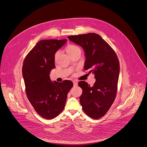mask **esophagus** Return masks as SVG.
Segmentation results:
<instances>
[{
  "label": "esophagus",
  "instance_id": "34e87169",
  "mask_svg": "<svg viewBox=\"0 0 147 147\" xmlns=\"http://www.w3.org/2000/svg\"><path fill=\"white\" fill-rule=\"evenodd\" d=\"M73 85H74V86H77L78 85V82L77 81H76V80L73 81Z\"/></svg>",
  "mask_w": 147,
  "mask_h": 147
}]
</instances>
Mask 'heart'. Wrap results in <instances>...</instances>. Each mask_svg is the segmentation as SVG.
Wrapping results in <instances>:
<instances>
[{
    "label": "heart",
    "mask_w": 147,
    "mask_h": 147,
    "mask_svg": "<svg viewBox=\"0 0 147 147\" xmlns=\"http://www.w3.org/2000/svg\"><path fill=\"white\" fill-rule=\"evenodd\" d=\"M65 50L67 53L71 56L77 53H81V49H80L79 47H78L77 45H68L66 48H65ZM59 51H57L55 55V59H56L58 56L59 55Z\"/></svg>",
    "instance_id": "b5f03b06"
}]
</instances>
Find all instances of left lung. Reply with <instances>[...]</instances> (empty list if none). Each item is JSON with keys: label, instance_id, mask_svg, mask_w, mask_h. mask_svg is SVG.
Returning <instances> with one entry per match:
<instances>
[{"label": "left lung", "instance_id": "obj_1", "mask_svg": "<svg viewBox=\"0 0 147 147\" xmlns=\"http://www.w3.org/2000/svg\"><path fill=\"white\" fill-rule=\"evenodd\" d=\"M71 41L82 46L86 60L84 69L95 75L96 82L91 86L85 81L78 83L83 92L80 102L90 117H103L116 98L119 74V63L112 47L95 33L69 36Z\"/></svg>", "mask_w": 147, "mask_h": 147}]
</instances>
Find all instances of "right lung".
Returning a JSON list of instances; mask_svg holds the SVG:
<instances>
[{
    "label": "right lung",
    "mask_w": 147,
    "mask_h": 147,
    "mask_svg": "<svg viewBox=\"0 0 147 147\" xmlns=\"http://www.w3.org/2000/svg\"><path fill=\"white\" fill-rule=\"evenodd\" d=\"M67 39L44 40L37 42L26 56L22 73L28 100L42 117L53 119L64 108L73 83L68 80L52 82L49 74L55 68V55Z\"/></svg>",
    "instance_id": "add662e5"
}]
</instances>
